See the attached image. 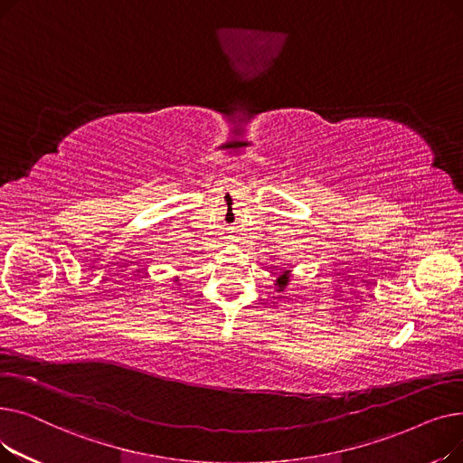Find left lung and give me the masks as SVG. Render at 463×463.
<instances>
[{
	"label": "left lung",
	"mask_w": 463,
	"mask_h": 463,
	"mask_svg": "<svg viewBox=\"0 0 463 463\" xmlns=\"http://www.w3.org/2000/svg\"><path fill=\"white\" fill-rule=\"evenodd\" d=\"M288 283V270L287 272H283V274H279V278L276 279V285H278V290H283L285 288V285Z\"/></svg>",
	"instance_id": "obj_1"
}]
</instances>
